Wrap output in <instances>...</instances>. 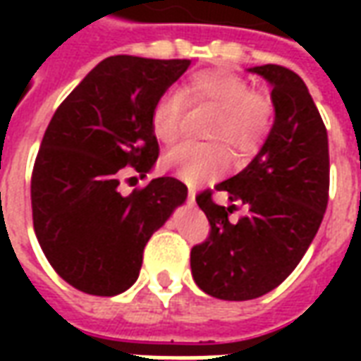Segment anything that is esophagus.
I'll use <instances>...</instances> for the list:
<instances>
[{
  "instance_id": "esophagus-1",
  "label": "esophagus",
  "mask_w": 361,
  "mask_h": 361,
  "mask_svg": "<svg viewBox=\"0 0 361 361\" xmlns=\"http://www.w3.org/2000/svg\"><path fill=\"white\" fill-rule=\"evenodd\" d=\"M188 201H189V204L195 203V189L189 188V191H188Z\"/></svg>"
}]
</instances>
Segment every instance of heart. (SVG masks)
I'll list each match as a JSON object with an SVG mask.
<instances>
[{
    "label": "heart",
    "mask_w": 361,
    "mask_h": 361,
    "mask_svg": "<svg viewBox=\"0 0 361 361\" xmlns=\"http://www.w3.org/2000/svg\"><path fill=\"white\" fill-rule=\"evenodd\" d=\"M188 100L219 110L211 129L212 139L226 141L240 154L259 149L272 123V106L263 96L251 92L250 82L226 69L195 73L183 89ZM185 116L183 96L166 92L152 110V129L158 139L172 145L181 137ZM230 152L219 142H185L170 150L164 166L188 183L216 180L230 168Z\"/></svg>",
    "instance_id": "obj_1"
}]
</instances>
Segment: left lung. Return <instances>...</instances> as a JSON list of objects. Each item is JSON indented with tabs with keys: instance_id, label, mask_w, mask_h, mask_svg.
I'll list each match as a JSON object with an SVG mask.
<instances>
[{
	"instance_id": "obj_1",
	"label": "left lung",
	"mask_w": 361,
	"mask_h": 361,
	"mask_svg": "<svg viewBox=\"0 0 361 361\" xmlns=\"http://www.w3.org/2000/svg\"><path fill=\"white\" fill-rule=\"evenodd\" d=\"M271 85L274 121L255 158L216 191L228 207L197 197L211 222L207 242L191 250V274L204 294L243 302L286 280L317 234L329 201V139L305 82L286 67L247 69ZM235 202L248 212L235 223Z\"/></svg>"
}]
</instances>
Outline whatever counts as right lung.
<instances>
[{
  "mask_svg": "<svg viewBox=\"0 0 361 361\" xmlns=\"http://www.w3.org/2000/svg\"><path fill=\"white\" fill-rule=\"evenodd\" d=\"M189 59L111 56L61 102L36 157L30 199L35 234L54 271L92 295H118L135 284L150 235L185 203L176 178H154L119 193L126 166L154 168L152 110Z\"/></svg>",
  "mask_w": 361,
  "mask_h": 361,
  "instance_id": "obj_1",
  "label": "right lung"
}]
</instances>
